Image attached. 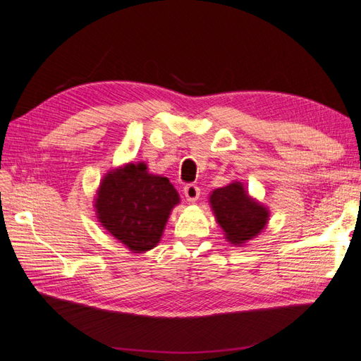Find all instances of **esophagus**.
I'll return each mask as SVG.
<instances>
[{
	"label": "esophagus",
	"mask_w": 361,
	"mask_h": 361,
	"mask_svg": "<svg viewBox=\"0 0 361 361\" xmlns=\"http://www.w3.org/2000/svg\"><path fill=\"white\" fill-rule=\"evenodd\" d=\"M183 194H185V197H187V202L195 203V202H197V199H199V195H200V188L197 187V185L190 183V185H187V187L183 188Z\"/></svg>",
	"instance_id": "1"
}]
</instances>
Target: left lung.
<instances>
[{
  "label": "left lung",
  "instance_id": "left-lung-1",
  "mask_svg": "<svg viewBox=\"0 0 361 361\" xmlns=\"http://www.w3.org/2000/svg\"><path fill=\"white\" fill-rule=\"evenodd\" d=\"M209 204L224 238L233 245H244L265 231L269 209L244 188V183L233 180L209 194Z\"/></svg>",
  "mask_w": 361,
  "mask_h": 361
}]
</instances>
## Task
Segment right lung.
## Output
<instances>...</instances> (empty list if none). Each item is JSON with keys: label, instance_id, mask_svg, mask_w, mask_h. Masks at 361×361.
Returning <instances> with one entry per match:
<instances>
[{"label": "right lung", "instance_id": "add662e5", "mask_svg": "<svg viewBox=\"0 0 361 361\" xmlns=\"http://www.w3.org/2000/svg\"><path fill=\"white\" fill-rule=\"evenodd\" d=\"M179 203V192L170 180L149 173L145 162L110 170L94 195L97 221L130 253H146L158 245Z\"/></svg>", "mask_w": 361, "mask_h": 361}]
</instances>
